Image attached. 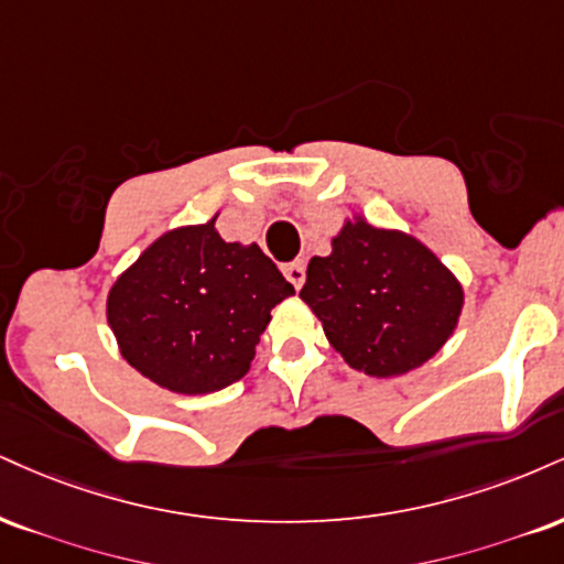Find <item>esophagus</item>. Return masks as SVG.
Wrapping results in <instances>:
<instances>
[{
    "label": "esophagus",
    "instance_id": "esophagus-1",
    "mask_svg": "<svg viewBox=\"0 0 564 564\" xmlns=\"http://www.w3.org/2000/svg\"><path fill=\"white\" fill-rule=\"evenodd\" d=\"M283 275L289 278V283L300 291L304 286V262H289L283 264Z\"/></svg>",
    "mask_w": 564,
    "mask_h": 564
}]
</instances>
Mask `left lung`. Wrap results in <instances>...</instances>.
<instances>
[{
  "mask_svg": "<svg viewBox=\"0 0 564 564\" xmlns=\"http://www.w3.org/2000/svg\"><path fill=\"white\" fill-rule=\"evenodd\" d=\"M300 296L330 347L372 378L429 362L454 334L465 302L463 283L423 241L359 215L334 236L328 257H312Z\"/></svg>",
  "mask_w": 564,
  "mask_h": 564,
  "instance_id": "1",
  "label": "left lung"
}]
</instances>
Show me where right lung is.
<instances>
[{
	"label": "right lung",
	"instance_id": "add662e5",
	"mask_svg": "<svg viewBox=\"0 0 564 564\" xmlns=\"http://www.w3.org/2000/svg\"><path fill=\"white\" fill-rule=\"evenodd\" d=\"M291 294L257 243L223 241L213 217L149 243L112 283L107 323L131 368L194 397L247 376L270 310Z\"/></svg>",
	"mask_w": 564,
	"mask_h": 564
}]
</instances>
